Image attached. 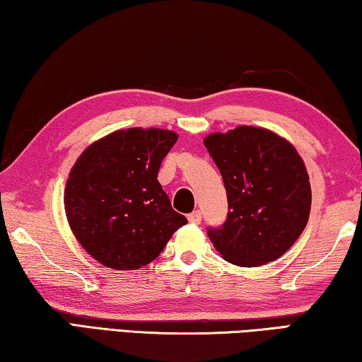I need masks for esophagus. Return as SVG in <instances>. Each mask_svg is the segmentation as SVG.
Masks as SVG:
<instances>
[{
    "mask_svg": "<svg viewBox=\"0 0 362 362\" xmlns=\"http://www.w3.org/2000/svg\"><path fill=\"white\" fill-rule=\"evenodd\" d=\"M187 220H189V223L199 224L200 221H202V213H200L199 210H195L191 213V215H187Z\"/></svg>",
    "mask_w": 362,
    "mask_h": 362,
    "instance_id": "esophagus-1",
    "label": "esophagus"
}]
</instances>
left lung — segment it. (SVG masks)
<instances>
[{
  "mask_svg": "<svg viewBox=\"0 0 362 362\" xmlns=\"http://www.w3.org/2000/svg\"><path fill=\"white\" fill-rule=\"evenodd\" d=\"M223 176L228 218L209 228L226 262L255 268L282 257L310 218L311 186L295 147L266 128L237 127L204 139Z\"/></svg>",
  "mask_w": 362,
  "mask_h": 362,
  "instance_id": "obj_1",
  "label": "left lung"
}]
</instances>
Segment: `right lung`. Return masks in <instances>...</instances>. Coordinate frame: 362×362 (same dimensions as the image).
I'll use <instances>...</instances> for the list:
<instances>
[{"instance_id":"add662e5","label":"right lung","mask_w":362,"mask_h":362,"mask_svg":"<svg viewBox=\"0 0 362 362\" xmlns=\"http://www.w3.org/2000/svg\"><path fill=\"white\" fill-rule=\"evenodd\" d=\"M176 141L170 129H118L76 158L65 185V215L100 264L118 271L149 264L187 223L157 181Z\"/></svg>"}]
</instances>
